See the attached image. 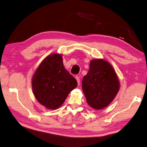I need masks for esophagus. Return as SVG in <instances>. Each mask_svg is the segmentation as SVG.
Returning a JSON list of instances; mask_svg holds the SVG:
<instances>
[{
	"label": "esophagus",
	"instance_id": "esophagus-1",
	"mask_svg": "<svg viewBox=\"0 0 147 147\" xmlns=\"http://www.w3.org/2000/svg\"><path fill=\"white\" fill-rule=\"evenodd\" d=\"M76 80H77V81H78V85H80V77H76Z\"/></svg>",
	"mask_w": 147,
	"mask_h": 147
}]
</instances>
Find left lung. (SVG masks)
Segmentation results:
<instances>
[{
	"label": "left lung",
	"mask_w": 147,
	"mask_h": 147,
	"mask_svg": "<svg viewBox=\"0 0 147 147\" xmlns=\"http://www.w3.org/2000/svg\"><path fill=\"white\" fill-rule=\"evenodd\" d=\"M82 89L90 107L96 110L107 107L119 89V81L112 65L102 59L92 60L83 78Z\"/></svg>",
	"instance_id": "left-lung-1"
}]
</instances>
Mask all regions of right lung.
I'll return each mask as SVG.
<instances>
[{
  "mask_svg": "<svg viewBox=\"0 0 147 147\" xmlns=\"http://www.w3.org/2000/svg\"><path fill=\"white\" fill-rule=\"evenodd\" d=\"M77 86L76 80L65 69L62 56L59 54H53L45 58L32 79V89L36 99L51 110L59 108Z\"/></svg>",
  "mask_w": 147,
  "mask_h": 147,
  "instance_id": "right-lung-1",
  "label": "right lung"
}]
</instances>
